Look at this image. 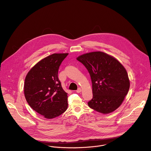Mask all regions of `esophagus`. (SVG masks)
<instances>
[{
  "mask_svg": "<svg viewBox=\"0 0 151 151\" xmlns=\"http://www.w3.org/2000/svg\"><path fill=\"white\" fill-rule=\"evenodd\" d=\"M76 92H77V93H81V89L80 88H78L77 89V90L76 91Z\"/></svg>",
  "mask_w": 151,
  "mask_h": 151,
  "instance_id": "34e87169",
  "label": "esophagus"
}]
</instances>
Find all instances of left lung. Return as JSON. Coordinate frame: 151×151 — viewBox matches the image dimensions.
<instances>
[{
	"label": "left lung",
	"mask_w": 151,
	"mask_h": 151,
	"mask_svg": "<svg viewBox=\"0 0 151 151\" xmlns=\"http://www.w3.org/2000/svg\"><path fill=\"white\" fill-rule=\"evenodd\" d=\"M90 73L93 97L88 106L102 114H109L122 103L129 89L130 82L124 67L115 57L101 51L78 56Z\"/></svg>",
	"instance_id": "1"
}]
</instances>
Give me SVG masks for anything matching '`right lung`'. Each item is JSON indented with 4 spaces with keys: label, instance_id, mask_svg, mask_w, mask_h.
I'll return each instance as SVG.
<instances>
[{
    "label": "right lung",
    "instance_id": "add662e5",
    "mask_svg": "<svg viewBox=\"0 0 151 151\" xmlns=\"http://www.w3.org/2000/svg\"><path fill=\"white\" fill-rule=\"evenodd\" d=\"M68 53H54L35 65L27 74L24 94L30 107L45 118L58 116L67 109V93L58 78L59 67Z\"/></svg>",
    "mask_w": 151,
    "mask_h": 151
}]
</instances>
